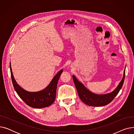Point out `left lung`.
<instances>
[{
    "instance_id": "obj_1",
    "label": "left lung",
    "mask_w": 134,
    "mask_h": 134,
    "mask_svg": "<svg viewBox=\"0 0 134 134\" xmlns=\"http://www.w3.org/2000/svg\"><path fill=\"white\" fill-rule=\"evenodd\" d=\"M125 72V71L124 69L123 78L121 82L119 83L117 87L112 92L104 94H97L91 92L83 85L82 83L76 79L74 75H73L72 76L74 85L80 99L89 106L102 107L111 103L119 92L124 83Z\"/></svg>"
}]
</instances>
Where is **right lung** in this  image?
<instances>
[{
	"instance_id": "1",
	"label": "right lung",
	"mask_w": 134,
	"mask_h": 134,
	"mask_svg": "<svg viewBox=\"0 0 134 134\" xmlns=\"http://www.w3.org/2000/svg\"><path fill=\"white\" fill-rule=\"evenodd\" d=\"M10 67L14 88L19 97L27 105L31 108L41 109L50 106L54 103L56 95L58 82L60 76L63 72V69H61L54 76L51 82L44 89L38 92H29L21 87L14 78L11 62L10 63Z\"/></svg>"
}]
</instances>
